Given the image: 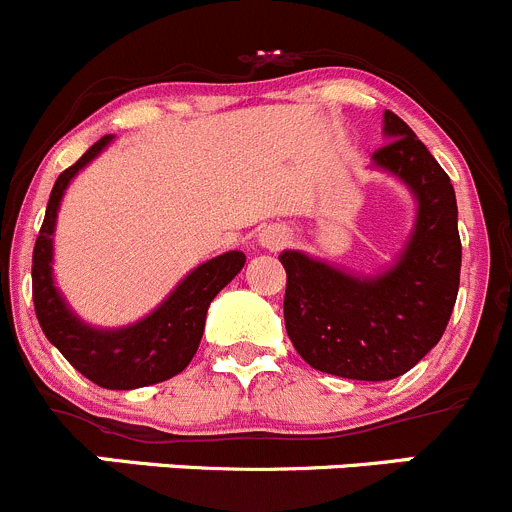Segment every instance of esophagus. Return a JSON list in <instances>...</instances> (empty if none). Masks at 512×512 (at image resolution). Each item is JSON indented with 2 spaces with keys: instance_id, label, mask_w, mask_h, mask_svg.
I'll use <instances>...</instances> for the list:
<instances>
[{
  "instance_id": "34e87169",
  "label": "esophagus",
  "mask_w": 512,
  "mask_h": 512,
  "mask_svg": "<svg viewBox=\"0 0 512 512\" xmlns=\"http://www.w3.org/2000/svg\"><path fill=\"white\" fill-rule=\"evenodd\" d=\"M257 240H260V245L267 247V250H282V247L289 245V240H292V232H289L285 225L272 223L262 227Z\"/></svg>"
}]
</instances>
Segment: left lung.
<instances>
[{
  "mask_svg": "<svg viewBox=\"0 0 512 512\" xmlns=\"http://www.w3.org/2000/svg\"><path fill=\"white\" fill-rule=\"evenodd\" d=\"M386 146L374 168L414 193L416 225L394 265L359 277L297 250L287 272L285 327L312 369L356 381H389L414 369L446 332L461 282V237L451 178L396 113H384Z\"/></svg>",
  "mask_w": 512,
  "mask_h": 512,
  "instance_id": "obj_1",
  "label": "left lung"
}]
</instances>
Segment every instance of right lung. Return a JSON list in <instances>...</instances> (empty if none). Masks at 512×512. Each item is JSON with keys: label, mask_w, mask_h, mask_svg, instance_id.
Segmentation results:
<instances>
[{"label": "right lung", "mask_w": 512, "mask_h": 512, "mask_svg": "<svg viewBox=\"0 0 512 512\" xmlns=\"http://www.w3.org/2000/svg\"><path fill=\"white\" fill-rule=\"evenodd\" d=\"M111 141L113 136H103L56 178L34 245L32 294L36 319L46 339L66 356V361L103 389L128 391L170 379L190 364L203 339L210 302L245 267V255L230 250L198 265L160 307L128 327L96 329L76 317L56 289L51 272L56 213L74 175Z\"/></svg>", "instance_id": "add662e5"}]
</instances>
